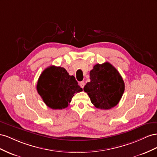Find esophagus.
Wrapping results in <instances>:
<instances>
[{"label":"esophagus","instance_id":"obj_1","mask_svg":"<svg viewBox=\"0 0 157 157\" xmlns=\"http://www.w3.org/2000/svg\"><path fill=\"white\" fill-rule=\"evenodd\" d=\"M79 86H80V87H81L82 88H83L84 86H85V83L83 82H81L79 83Z\"/></svg>","mask_w":157,"mask_h":157}]
</instances>
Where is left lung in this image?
Returning <instances> with one entry per match:
<instances>
[{
	"label": "left lung",
	"mask_w": 157,
	"mask_h": 157,
	"mask_svg": "<svg viewBox=\"0 0 157 157\" xmlns=\"http://www.w3.org/2000/svg\"><path fill=\"white\" fill-rule=\"evenodd\" d=\"M91 82L83 90L87 93L96 108L108 110L118 105L122 97L125 85L118 71L109 62L94 66L90 71Z\"/></svg>",
	"instance_id": "left-lung-1"
}]
</instances>
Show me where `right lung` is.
<instances>
[{
  "label": "right lung",
  "instance_id": "obj_1",
  "mask_svg": "<svg viewBox=\"0 0 157 157\" xmlns=\"http://www.w3.org/2000/svg\"><path fill=\"white\" fill-rule=\"evenodd\" d=\"M37 90L44 103L52 109H62L68 106L75 93L82 91L74 75L65 68L51 66L41 73Z\"/></svg>",
  "mask_w": 157,
  "mask_h": 157
}]
</instances>
